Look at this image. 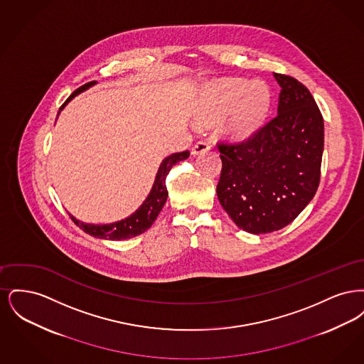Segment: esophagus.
<instances>
[{
    "label": "esophagus",
    "instance_id": "1",
    "mask_svg": "<svg viewBox=\"0 0 364 364\" xmlns=\"http://www.w3.org/2000/svg\"><path fill=\"white\" fill-rule=\"evenodd\" d=\"M210 147H211L210 141L206 140V139H202V140H199V141H196V143L193 144V147H192V154H193V156H198V154L206 153V151L210 150Z\"/></svg>",
    "mask_w": 364,
    "mask_h": 364
}]
</instances>
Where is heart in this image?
<instances>
[{
  "label": "heart",
  "instance_id": "b5f03b06",
  "mask_svg": "<svg viewBox=\"0 0 364 364\" xmlns=\"http://www.w3.org/2000/svg\"><path fill=\"white\" fill-rule=\"evenodd\" d=\"M272 101L266 83L244 79H221L206 87L203 97V122H213L232 107L226 131L233 139L251 136L263 122Z\"/></svg>",
  "mask_w": 364,
  "mask_h": 364
}]
</instances>
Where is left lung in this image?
<instances>
[{
	"label": "left lung",
	"mask_w": 364,
	"mask_h": 364,
	"mask_svg": "<svg viewBox=\"0 0 364 364\" xmlns=\"http://www.w3.org/2000/svg\"><path fill=\"white\" fill-rule=\"evenodd\" d=\"M277 114L237 143L218 141L223 169L217 195L233 223L262 235L289 225L321 180L323 117L309 88L274 73Z\"/></svg>",
	"instance_id": "8db88e82"
}]
</instances>
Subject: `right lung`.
Instances as JSON below:
<instances>
[{
    "instance_id": "obj_1",
    "label": "right lung",
    "mask_w": 364,
    "mask_h": 364,
    "mask_svg": "<svg viewBox=\"0 0 364 364\" xmlns=\"http://www.w3.org/2000/svg\"><path fill=\"white\" fill-rule=\"evenodd\" d=\"M95 82H90L85 86L79 87L77 90H75L68 100L63 104L60 107V110L70 102V100L80 94L82 91L87 90L91 85H94ZM190 156V151H183V153H176L172 156H166L156 173V181L153 186V190L150 191L147 199L143 202V205L128 218L114 223V224H109V225H92V224H85L77 221L75 217L70 215L72 221L79 226L82 230H85L88 235L98 237V239H107V240H125V239H131L135 237L140 233L146 232L150 226L153 225V223L156 221L158 214L161 213V210L164 208L166 199H168V190H166V176L169 173L171 168L174 164L186 159Z\"/></svg>"
}]
</instances>
